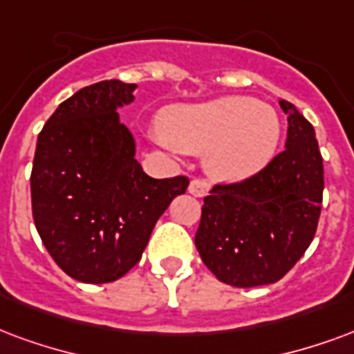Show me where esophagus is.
<instances>
[{"mask_svg":"<svg viewBox=\"0 0 354 354\" xmlns=\"http://www.w3.org/2000/svg\"><path fill=\"white\" fill-rule=\"evenodd\" d=\"M187 191H189L193 197H206L208 191H210V184H208L206 180H198V178H195V180H191Z\"/></svg>","mask_w":354,"mask_h":354,"instance_id":"obj_1","label":"esophagus"}]
</instances>
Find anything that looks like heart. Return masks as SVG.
Listing matches in <instances>:
<instances>
[{
	"label": "heart",
	"mask_w": 354,
	"mask_h": 354,
	"mask_svg": "<svg viewBox=\"0 0 354 354\" xmlns=\"http://www.w3.org/2000/svg\"><path fill=\"white\" fill-rule=\"evenodd\" d=\"M159 127L176 150L204 153V169L221 182L255 176L274 159L281 140L276 109L243 95L170 106Z\"/></svg>",
	"instance_id": "1"
}]
</instances>
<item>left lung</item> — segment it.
I'll return each instance as SVG.
<instances>
[{
	"label": "left lung",
	"instance_id": "8db88e82",
	"mask_svg": "<svg viewBox=\"0 0 354 354\" xmlns=\"http://www.w3.org/2000/svg\"><path fill=\"white\" fill-rule=\"evenodd\" d=\"M289 129L285 150L240 184L204 197L195 245L214 276L232 287L276 283L315 236L323 203V157L315 129L279 101Z\"/></svg>",
	"mask_w": 354,
	"mask_h": 354
}]
</instances>
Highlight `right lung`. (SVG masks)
I'll return each mask as SVG.
<instances>
[{"instance_id":"1","label":"right lung","mask_w":354,"mask_h":354,"mask_svg":"<svg viewBox=\"0 0 354 354\" xmlns=\"http://www.w3.org/2000/svg\"><path fill=\"white\" fill-rule=\"evenodd\" d=\"M137 84L103 80L59 104L39 133L31 210L44 248L82 283H111L142 257L157 219L184 195L185 176H148L118 109Z\"/></svg>"}]
</instances>
